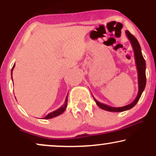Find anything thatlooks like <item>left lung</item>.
<instances>
[{
    "instance_id": "8db88e82",
    "label": "left lung",
    "mask_w": 156,
    "mask_h": 156,
    "mask_svg": "<svg viewBox=\"0 0 156 156\" xmlns=\"http://www.w3.org/2000/svg\"><path fill=\"white\" fill-rule=\"evenodd\" d=\"M126 36L128 39L130 40V43H131L132 47H133V53H134V58H135V63L136 66V69L138 73V86H139V91H138V94L135 100L132 102L130 104L125 105L122 107H112L109 106L108 105H105L104 103H100L95 98L93 97L94 101H95L96 104L100 107V108L103 109V110L108 111V112H125V111L129 110L132 108L139 101V98L142 94L143 91L144 90L146 86V63L145 60H144V57H143L142 53H141V50L140 44L136 37L133 35H132L128 31H125Z\"/></svg>"
}]
</instances>
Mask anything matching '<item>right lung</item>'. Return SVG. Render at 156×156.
<instances>
[{
    "label": "right lung",
    "mask_w": 156,
    "mask_h": 156,
    "mask_svg": "<svg viewBox=\"0 0 156 156\" xmlns=\"http://www.w3.org/2000/svg\"><path fill=\"white\" fill-rule=\"evenodd\" d=\"M15 64H14L13 67H12V80H13V78H12V71H13V69H14V67H15ZM67 97H66V99H65V101H64V104L62 105L59 108L57 109V110H55L53 112L49 113V114H48V115L46 116L45 117H44V119H51V118L55 117H57V116L60 115V114H62V113H63L64 111H65V109H66V108H67ZM43 119H44V118H43Z\"/></svg>",
    "instance_id": "right-lung-1"
}]
</instances>
